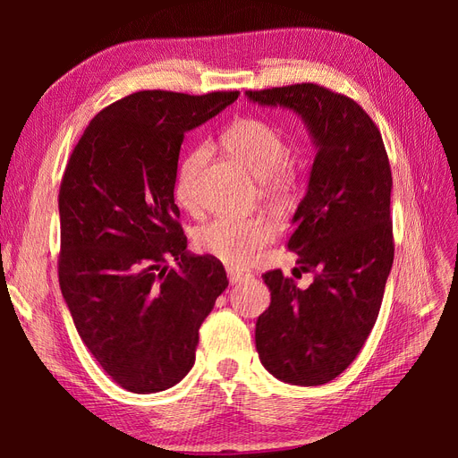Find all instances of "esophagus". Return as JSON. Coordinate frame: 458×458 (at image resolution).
<instances>
[{
	"instance_id": "34e87169",
	"label": "esophagus",
	"mask_w": 458,
	"mask_h": 458,
	"mask_svg": "<svg viewBox=\"0 0 458 458\" xmlns=\"http://www.w3.org/2000/svg\"><path fill=\"white\" fill-rule=\"evenodd\" d=\"M227 276H229L231 284H241V283H244L248 279H252V275L242 271V269H227Z\"/></svg>"
}]
</instances>
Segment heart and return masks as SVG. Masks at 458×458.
<instances>
[{
    "label": "heart",
    "instance_id": "1",
    "mask_svg": "<svg viewBox=\"0 0 458 458\" xmlns=\"http://www.w3.org/2000/svg\"><path fill=\"white\" fill-rule=\"evenodd\" d=\"M224 147L258 177L261 185L276 195H293L301 172L288 158L284 133L273 123L244 116L234 120L224 131ZM208 145L191 147L177 164L175 199L185 210L199 206V175L208 158ZM273 221L263 216L231 217L219 216L208 221L195 234V244L206 256L216 258L229 267H246L275 239Z\"/></svg>",
    "mask_w": 458,
    "mask_h": 458
}]
</instances>
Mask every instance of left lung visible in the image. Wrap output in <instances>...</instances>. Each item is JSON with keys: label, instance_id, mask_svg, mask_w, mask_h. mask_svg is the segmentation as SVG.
I'll use <instances>...</instances> for the list:
<instances>
[{"label": "left lung", "instance_id": "left-lung-1", "mask_svg": "<svg viewBox=\"0 0 458 458\" xmlns=\"http://www.w3.org/2000/svg\"><path fill=\"white\" fill-rule=\"evenodd\" d=\"M246 95L296 110L317 147L286 237L313 283L300 290L281 269L261 275L271 306L258 317L256 348L275 378L321 386L353 363L382 306L394 263L390 160L377 123L348 95L310 81Z\"/></svg>", "mask_w": 458, "mask_h": 458}]
</instances>
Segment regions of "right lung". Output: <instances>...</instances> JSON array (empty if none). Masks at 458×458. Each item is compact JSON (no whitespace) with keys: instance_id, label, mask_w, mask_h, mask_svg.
Returning <instances> with one entry per match:
<instances>
[{"instance_id":"add662e5","label":"right lung","mask_w":458,"mask_h":458,"mask_svg":"<svg viewBox=\"0 0 458 458\" xmlns=\"http://www.w3.org/2000/svg\"><path fill=\"white\" fill-rule=\"evenodd\" d=\"M237 97L131 93L89 122L68 158L59 284L80 338L128 392L183 380L229 284L219 259L187 250L174 187L185 133Z\"/></svg>"}]
</instances>
